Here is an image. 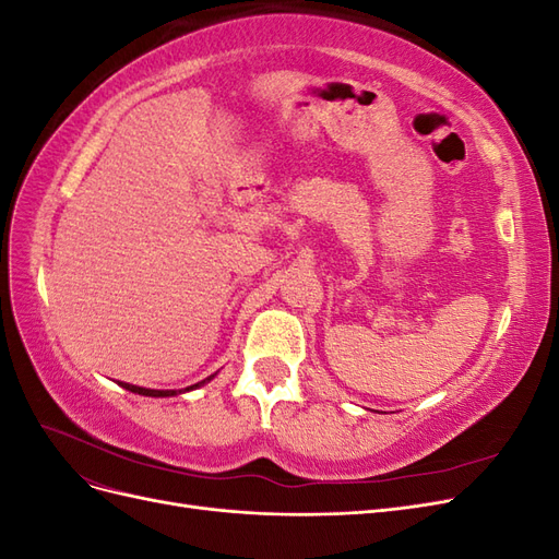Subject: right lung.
<instances>
[{
	"label": "right lung",
	"mask_w": 559,
	"mask_h": 559,
	"mask_svg": "<svg viewBox=\"0 0 559 559\" xmlns=\"http://www.w3.org/2000/svg\"><path fill=\"white\" fill-rule=\"evenodd\" d=\"M198 384H202V382H198ZM198 384H193V386H198ZM121 386L130 389V392H134V394H142V396H175L177 394L175 389H165V392H160V389H144V386H134V384H126V382H121ZM193 386H186V389H193Z\"/></svg>",
	"instance_id": "obj_1"
}]
</instances>
